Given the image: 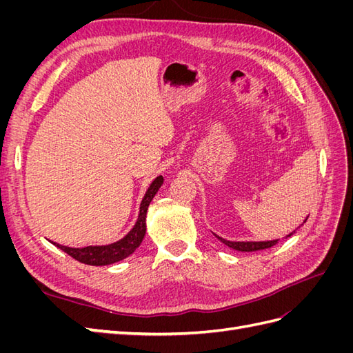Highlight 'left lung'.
I'll return each instance as SVG.
<instances>
[{
	"mask_svg": "<svg viewBox=\"0 0 353 353\" xmlns=\"http://www.w3.org/2000/svg\"><path fill=\"white\" fill-rule=\"evenodd\" d=\"M223 244H227L228 248L236 249L240 252H254V250H262V249H268L279 243V240H272V241H228L218 237Z\"/></svg>",
	"mask_w": 353,
	"mask_h": 353,
	"instance_id": "left-lung-1",
	"label": "left lung"
}]
</instances>
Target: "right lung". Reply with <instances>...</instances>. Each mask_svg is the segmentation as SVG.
<instances>
[{"mask_svg":"<svg viewBox=\"0 0 353 353\" xmlns=\"http://www.w3.org/2000/svg\"><path fill=\"white\" fill-rule=\"evenodd\" d=\"M162 184H163V176H157L152 183V185L148 187L147 193L141 201L140 215H138V221L135 222L134 228L128 232V236H125L117 243H113L109 245H88V248H83V249L66 248V245H60L57 243H52V244L57 245V248L61 249L63 252H66L69 256H72L73 259H77L78 262H82L85 265L103 266V265H110L128 258V256L134 253V250L141 244L145 236L147 209Z\"/></svg>","mask_w":353,"mask_h":353,"instance_id":"add662e5","label":"right lung"}]
</instances>
